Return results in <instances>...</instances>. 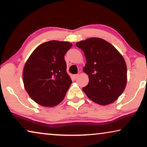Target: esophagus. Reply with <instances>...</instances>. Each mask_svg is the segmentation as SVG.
<instances>
[{"label": "esophagus", "mask_w": 147, "mask_h": 147, "mask_svg": "<svg viewBox=\"0 0 147 147\" xmlns=\"http://www.w3.org/2000/svg\"><path fill=\"white\" fill-rule=\"evenodd\" d=\"M78 77H79V74H75V75H74V79H75V80L77 79V78H78Z\"/></svg>", "instance_id": "1"}]
</instances>
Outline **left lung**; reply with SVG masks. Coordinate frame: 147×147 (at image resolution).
Segmentation results:
<instances>
[{
	"label": "left lung",
	"mask_w": 147,
	"mask_h": 147,
	"mask_svg": "<svg viewBox=\"0 0 147 147\" xmlns=\"http://www.w3.org/2000/svg\"><path fill=\"white\" fill-rule=\"evenodd\" d=\"M83 51L86 63L84 71L89 82L82 88L86 96L101 105L111 104L125 89L127 69L123 57L105 40L93 37L76 43Z\"/></svg>",
	"instance_id": "1"
}]
</instances>
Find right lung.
<instances>
[{"instance_id":"obj_1","label":"right lung","mask_w":147,"mask_h":147,"mask_svg":"<svg viewBox=\"0 0 147 147\" xmlns=\"http://www.w3.org/2000/svg\"><path fill=\"white\" fill-rule=\"evenodd\" d=\"M72 47L69 42L50 41L35 49L26 62L23 79L26 91L43 106L60 103L71 84L64 59Z\"/></svg>"}]
</instances>
